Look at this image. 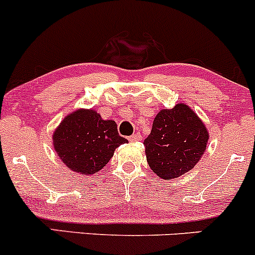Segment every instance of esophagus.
<instances>
[{
  "label": "esophagus",
  "mask_w": 255,
  "mask_h": 255,
  "mask_svg": "<svg viewBox=\"0 0 255 255\" xmlns=\"http://www.w3.org/2000/svg\"><path fill=\"white\" fill-rule=\"evenodd\" d=\"M141 139H142V136L139 135V133H133L132 136L128 137V141L130 142H137V141H141Z\"/></svg>",
  "instance_id": "obj_1"
}]
</instances>
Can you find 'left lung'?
<instances>
[{"mask_svg":"<svg viewBox=\"0 0 255 255\" xmlns=\"http://www.w3.org/2000/svg\"><path fill=\"white\" fill-rule=\"evenodd\" d=\"M209 132L201 118L185 103L161 109L143 141L149 168L164 180L192 170L207 148Z\"/></svg>","mask_w":255,"mask_h":255,"instance_id":"8db88e82","label":"left lung"}]
</instances>
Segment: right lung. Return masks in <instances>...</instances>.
<instances>
[{"instance_id":"1","label":"right lung","mask_w":255,"mask_h":255,"mask_svg":"<svg viewBox=\"0 0 255 255\" xmlns=\"http://www.w3.org/2000/svg\"><path fill=\"white\" fill-rule=\"evenodd\" d=\"M53 147L70 170L83 175L98 172L128 139L119 136L114 120L102 119L95 109L80 108L64 117L54 130Z\"/></svg>"}]
</instances>
